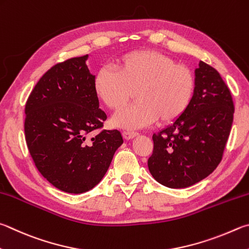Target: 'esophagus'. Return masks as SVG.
Segmentation results:
<instances>
[{"instance_id": "esophagus-1", "label": "esophagus", "mask_w": 249, "mask_h": 249, "mask_svg": "<svg viewBox=\"0 0 249 249\" xmlns=\"http://www.w3.org/2000/svg\"><path fill=\"white\" fill-rule=\"evenodd\" d=\"M122 135H123L124 139H126V140H130V139H133V138L138 136V134L134 133V132H123L122 133Z\"/></svg>"}]
</instances>
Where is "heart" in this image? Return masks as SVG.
Returning <instances> with one entry per match:
<instances>
[{
  "mask_svg": "<svg viewBox=\"0 0 249 249\" xmlns=\"http://www.w3.org/2000/svg\"><path fill=\"white\" fill-rule=\"evenodd\" d=\"M114 66L116 73L106 67L99 70L92 88L98 100L114 112L123 109L135 91L137 102L113 119L117 127L138 129L158 120L160 124H172L191 105L194 74L165 54L152 50L132 51L116 58Z\"/></svg>",
  "mask_w": 249,
  "mask_h": 249,
  "instance_id": "1",
  "label": "heart"
}]
</instances>
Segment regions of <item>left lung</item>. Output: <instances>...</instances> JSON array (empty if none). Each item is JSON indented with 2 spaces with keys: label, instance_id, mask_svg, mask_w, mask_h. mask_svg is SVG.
<instances>
[{
  "label": "left lung",
  "instance_id": "8db88e82",
  "mask_svg": "<svg viewBox=\"0 0 249 249\" xmlns=\"http://www.w3.org/2000/svg\"><path fill=\"white\" fill-rule=\"evenodd\" d=\"M195 90L182 117L153 134L148 168L158 183L185 188L200 182L222 159L233 123L231 92L213 67L199 61Z\"/></svg>",
  "mask_w": 249,
  "mask_h": 249
}]
</instances>
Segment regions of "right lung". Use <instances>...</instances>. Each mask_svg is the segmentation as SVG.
I'll return each instance as SVG.
<instances>
[{"mask_svg": "<svg viewBox=\"0 0 249 249\" xmlns=\"http://www.w3.org/2000/svg\"><path fill=\"white\" fill-rule=\"evenodd\" d=\"M89 55L51 67L27 100L25 136L38 171L54 187L81 194L101 182L122 143L119 130H102L107 114L92 88Z\"/></svg>", "mask_w": 249, "mask_h": 249, "instance_id": "add662e5", "label": "right lung"}]
</instances>
